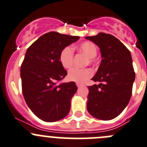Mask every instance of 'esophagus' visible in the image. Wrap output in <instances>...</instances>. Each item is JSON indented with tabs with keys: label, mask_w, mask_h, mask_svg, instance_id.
<instances>
[{
	"label": "esophagus",
	"mask_w": 147,
	"mask_h": 147,
	"mask_svg": "<svg viewBox=\"0 0 147 147\" xmlns=\"http://www.w3.org/2000/svg\"><path fill=\"white\" fill-rule=\"evenodd\" d=\"M76 86H78V88H79V87H80V86H81V84H80V83H76Z\"/></svg>",
	"instance_id": "obj_1"
}]
</instances>
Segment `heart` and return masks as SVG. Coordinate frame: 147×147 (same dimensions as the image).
Instances as JSON below:
<instances>
[{"mask_svg":"<svg viewBox=\"0 0 147 147\" xmlns=\"http://www.w3.org/2000/svg\"><path fill=\"white\" fill-rule=\"evenodd\" d=\"M78 49L83 52L88 57L89 64H93L94 61V58L96 56V46L94 42L90 41L82 42L78 46ZM74 59V51L71 46H66L62 49L59 55V60L61 65L65 69H69L72 67ZM92 71L89 68L80 69L78 67H74L68 72V78L71 81L82 83L92 76Z\"/></svg>","mask_w":147,"mask_h":147,"instance_id":"obj_1","label":"heart"}]
</instances>
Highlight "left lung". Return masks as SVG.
Masks as SVG:
<instances>
[{
	"mask_svg": "<svg viewBox=\"0 0 147 147\" xmlns=\"http://www.w3.org/2000/svg\"><path fill=\"white\" fill-rule=\"evenodd\" d=\"M86 38L99 47L102 58L91 79L99 84L88 86L87 109L96 118L112 120L124 110L132 95L136 75L131 52L110 34L100 32Z\"/></svg>",
	"mask_w": 147,
	"mask_h": 147,
	"instance_id": "8db88e82",
	"label": "left lung"
}]
</instances>
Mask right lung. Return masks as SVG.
<instances>
[{
    "instance_id": "1",
    "label": "right lung",
    "mask_w": 147,
    "mask_h": 147,
    "mask_svg": "<svg viewBox=\"0 0 147 147\" xmlns=\"http://www.w3.org/2000/svg\"><path fill=\"white\" fill-rule=\"evenodd\" d=\"M79 38L50 32L27 49L21 65L22 94L29 108L43 121L61 120L70 110L71 98L78 88L75 82L59 83L67 75L59 55Z\"/></svg>"
}]
</instances>
